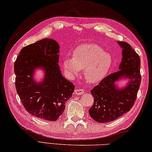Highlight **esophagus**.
Listing matches in <instances>:
<instances>
[{"label":"esophagus","instance_id":"esophagus-1","mask_svg":"<svg viewBox=\"0 0 152 152\" xmlns=\"http://www.w3.org/2000/svg\"><path fill=\"white\" fill-rule=\"evenodd\" d=\"M74 93H75V94L77 95H80L84 93V91H83L82 89H76L74 90Z\"/></svg>","mask_w":152,"mask_h":152}]
</instances>
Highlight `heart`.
<instances>
[{
	"label": "heart",
	"mask_w": 152,
	"mask_h": 152,
	"mask_svg": "<svg viewBox=\"0 0 152 152\" xmlns=\"http://www.w3.org/2000/svg\"><path fill=\"white\" fill-rule=\"evenodd\" d=\"M112 63L110 55L100 46L95 44H83L74 50L72 59H64L63 66L70 78L77 76L80 70L84 69L87 81L96 83L104 79Z\"/></svg>",
	"instance_id": "obj_1"
}]
</instances>
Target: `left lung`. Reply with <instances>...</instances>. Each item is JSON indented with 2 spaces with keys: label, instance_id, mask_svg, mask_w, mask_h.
Returning a JSON list of instances; mask_svg holds the SVG:
<instances>
[{
  "label": "left lung",
  "instance_id": "left-lung-1",
  "mask_svg": "<svg viewBox=\"0 0 152 152\" xmlns=\"http://www.w3.org/2000/svg\"><path fill=\"white\" fill-rule=\"evenodd\" d=\"M122 48V60L118 72L102 80L91 89L94 103L89 110L91 118L99 123L114 121L133 106L141 82L140 59L131 45L118 42ZM123 77L130 81L124 88H119L115 83Z\"/></svg>",
  "mask_w": 152,
  "mask_h": 152
}]
</instances>
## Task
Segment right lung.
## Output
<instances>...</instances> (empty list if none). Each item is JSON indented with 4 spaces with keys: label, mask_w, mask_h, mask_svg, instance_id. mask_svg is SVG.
<instances>
[{
    "label": "right lung",
    "mask_w": 152,
    "mask_h": 152,
    "mask_svg": "<svg viewBox=\"0 0 152 152\" xmlns=\"http://www.w3.org/2000/svg\"><path fill=\"white\" fill-rule=\"evenodd\" d=\"M59 45L44 38L24 47L14 63L15 88L25 110L38 118L56 121L72 97L74 85L65 79L59 66ZM42 67L43 81L34 79L35 69Z\"/></svg>",
    "instance_id": "right-lung-1"
}]
</instances>
